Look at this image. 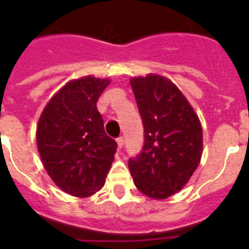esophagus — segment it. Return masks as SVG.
<instances>
[{"mask_svg":"<svg viewBox=\"0 0 249 249\" xmlns=\"http://www.w3.org/2000/svg\"><path fill=\"white\" fill-rule=\"evenodd\" d=\"M117 147H118V149H121L122 148V146H123V142H124V140H123V137H118L117 140Z\"/></svg>","mask_w":249,"mask_h":249,"instance_id":"34e87169","label":"esophagus"}]
</instances>
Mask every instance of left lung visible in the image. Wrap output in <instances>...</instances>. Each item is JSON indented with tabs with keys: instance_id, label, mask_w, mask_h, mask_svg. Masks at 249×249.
<instances>
[{
	"instance_id": "8db88e82",
	"label": "left lung",
	"mask_w": 249,
	"mask_h": 249,
	"mask_svg": "<svg viewBox=\"0 0 249 249\" xmlns=\"http://www.w3.org/2000/svg\"><path fill=\"white\" fill-rule=\"evenodd\" d=\"M143 121L144 146L129 160L135 186L153 199H166L183 188L203 152L198 114L172 81L157 73L129 80Z\"/></svg>"
}]
</instances>
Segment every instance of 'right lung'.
<instances>
[{"label":"right lung","instance_id":"right-lung-1","mask_svg":"<svg viewBox=\"0 0 249 249\" xmlns=\"http://www.w3.org/2000/svg\"><path fill=\"white\" fill-rule=\"evenodd\" d=\"M108 78L85 76L66 83L39 116L37 148L46 172L58 188L86 198L105 186L117 143L106 135L97 109Z\"/></svg>","mask_w":249,"mask_h":249}]
</instances>
